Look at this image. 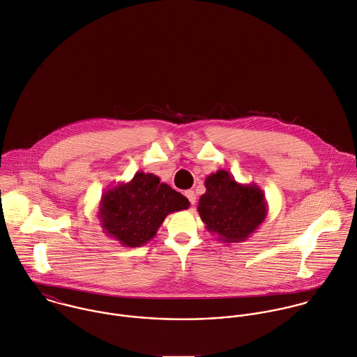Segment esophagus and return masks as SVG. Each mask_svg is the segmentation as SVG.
<instances>
[{"instance_id": "1", "label": "esophagus", "mask_w": 357, "mask_h": 357, "mask_svg": "<svg viewBox=\"0 0 357 357\" xmlns=\"http://www.w3.org/2000/svg\"><path fill=\"white\" fill-rule=\"evenodd\" d=\"M185 196L188 197L189 203H190L192 206H195V203H196V193H195L193 190H186V192H185Z\"/></svg>"}]
</instances>
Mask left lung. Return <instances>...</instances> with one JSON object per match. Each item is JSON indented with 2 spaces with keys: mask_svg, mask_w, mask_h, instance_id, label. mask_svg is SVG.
Returning a JSON list of instances; mask_svg holds the SVG:
<instances>
[{
  "mask_svg": "<svg viewBox=\"0 0 357 357\" xmlns=\"http://www.w3.org/2000/svg\"><path fill=\"white\" fill-rule=\"evenodd\" d=\"M206 189L197 210L206 227L222 241H243L264 222L266 203L258 188L241 186L220 169L206 179Z\"/></svg>",
  "mask_w": 357,
  "mask_h": 357,
  "instance_id": "1",
  "label": "left lung"
}]
</instances>
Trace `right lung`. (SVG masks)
Segmentation results:
<instances>
[{"mask_svg": "<svg viewBox=\"0 0 357 357\" xmlns=\"http://www.w3.org/2000/svg\"><path fill=\"white\" fill-rule=\"evenodd\" d=\"M189 200L153 174L138 172L127 185L107 190L100 204L102 227L127 247L153 238L165 216L186 210Z\"/></svg>", "mask_w": 357, "mask_h": 357, "instance_id": "obj_1", "label": "right lung"}]
</instances>
